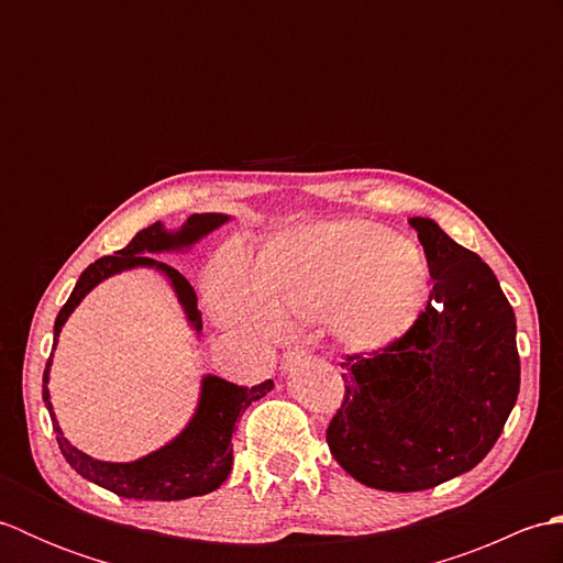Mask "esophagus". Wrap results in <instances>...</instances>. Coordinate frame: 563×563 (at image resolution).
Wrapping results in <instances>:
<instances>
[{"label":"esophagus","mask_w":563,"mask_h":563,"mask_svg":"<svg viewBox=\"0 0 563 563\" xmlns=\"http://www.w3.org/2000/svg\"><path fill=\"white\" fill-rule=\"evenodd\" d=\"M307 357V351L305 349H292V351H288L283 355V363H280V367L283 369H288V367H292V365H297L300 361H305Z\"/></svg>","instance_id":"1"}]
</instances>
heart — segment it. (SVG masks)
<instances>
[{"instance_id":"1","label":"heart","mask_w":563,"mask_h":563,"mask_svg":"<svg viewBox=\"0 0 563 563\" xmlns=\"http://www.w3.org/2000/svg\"><path fill=\"white\" fill-rule=\"evenodd\" d=\"M208 302L222 327L273 333L329 314L355 353L397 343L428 302L423 251L379 224L327 222L273 236L244 278L236 258L214 266Z\"/></svg>"}]
</instances>
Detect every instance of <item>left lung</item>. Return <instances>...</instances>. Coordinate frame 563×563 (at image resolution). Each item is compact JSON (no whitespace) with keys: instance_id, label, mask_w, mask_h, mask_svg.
Instances as JSON below:
<instances>
[{"instance_id":"left-lung-1","label":"left lung","mask_w":563,"mask_h":563,"mask_svg":"<svg viewBox=\"0 0 563 563\" xmlns=\"http://www.w3.org/2000/svg\"><path fill=\"white\" fill-rule=\"evenodd\" d=\"M409 224L433 278L430 302L404 339L341 365L345 397L327 430L355 482L401 494L474 470L520 391L516 312L494 271L435 220Z\"/></svg>"}]
</instances>
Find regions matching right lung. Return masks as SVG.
Here are the masks:
<instances>
[{"instance_id":"obj_1","label":"right lung","mask_w":563,"mask_h":563,"mask_svg":"<svg viewBox=\"0 0 563 563\" xmlns=\"http://www.w3.org/2000/svg\"><path fill=\"white\" fill-rule=\"evenodd\" d=\"M230 220V214L224 212H196L181 227H176V230H169L164 222H154L145 227V230H140L125 249L115 251V256H103L93 261L79 275L69 300L59 309L53 329V351L59 341V333H63V327L67 324L71 312L81 305L84 297L103 280L113 278V275L137 268H150L164 275L178 305L184 309L190 331L196 333V339H200L202 319L194 288H190V283L176 268H172L169 263H162L152 256L188 254L200 239L220 230ZM51 367L53 355L47 357L43 373V401L47 413H51L57 445L63 450L65 460L87 482L106 488V492H113L115 496L133 500H184L194 496H206L214 492V488H220L232 472V433L236 418L251 404L263 399L273 389L271 379L249 389L236 387L218 375H202L196 411L181 428V433L174 435L169 442H164L162 448L152 450L145 457H137L133 462H106L81 452L65 438L53 411L51 389H47Z\"/></svg>"}]
</instances>
